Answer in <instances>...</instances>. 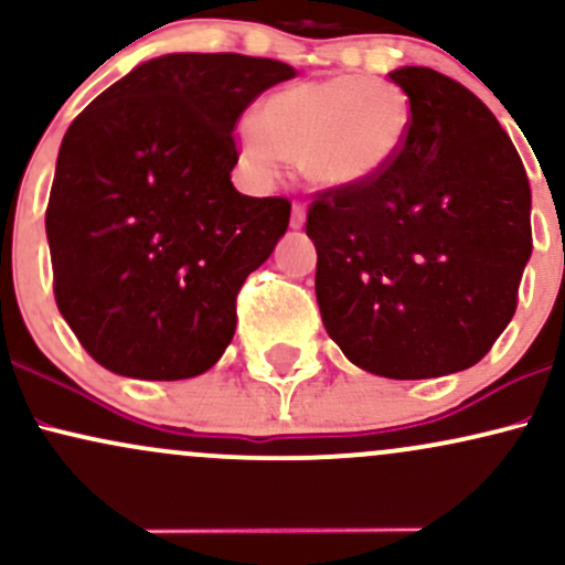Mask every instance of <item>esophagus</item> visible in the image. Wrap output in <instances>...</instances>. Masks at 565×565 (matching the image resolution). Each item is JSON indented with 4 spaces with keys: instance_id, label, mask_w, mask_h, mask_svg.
I'll return each mask as SVG.
<instances>
[{
    "instance_id": "34e87169",
    "label": "esophagus",
    "mask_w": 565,
    "mask_h": 565,
    "mask_svg": "<svg viewBox=\"0 0 565 565\" xmlns=\"http://www.w3.org/2000/svg\"><path fill=\"white\" fill-rule=\"evenodd\" d=\"M289 225H291V228H302V225H305V204H302V201H295V204H291Z\"/></svg>"
}]
</instances>
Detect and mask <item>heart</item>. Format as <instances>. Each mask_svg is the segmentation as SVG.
Segmentation results:
<instances>
[{
    "mask_svg": "<svg viewBox=\"0 0 565 565\" xmlns=\"http://www.w3.org/2000/svg\"><path fill=\"white\" fill-rule=\"evenodd\" d=\"M408 129L412 108L395 84L345 74L278 89L238 129V146L265 180L289 159L313 185L348 191L391 170Z\"/></svg>",
    "mask_w": 565,
    "mask_h": 565,
    "instance_id": "1",
    "label": "heart"
}]
</instances>
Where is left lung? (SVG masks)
I'll list each match as a JSON object with an SVG mask.
<instances>
[{"label":"left lung","instance_id":"1","mask_svg":"<svg viewBox=\"0 0 565 565\" xmlns=\"http://www.w3.org/2000/svg\"><path fill=\"white\" fill-rule=\"evenodd\" d=\"M408 97L404 151L372 183L319 191L313 238L323 327L355 366L391 380L462 372L518 308L531 188L497 116L425 66L391 74Z\"/></svg>","mask_w":565,"mask_h":565}]
</instances>
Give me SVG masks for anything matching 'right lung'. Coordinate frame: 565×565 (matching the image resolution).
<instances>
[{
  "instance_id": "add662e5",
  "label": "right lung",
  "mask_w": 565,
  "mask_h": 565,
  "mask_svg": "<svg viewBox=\"0 0 565 565\" xmlns=\"http://www.w3.org/2000/svg\"><path fill=\"white\" fill-rule=\"evenodd\" d=\"M291 76L270 57L161 55L71 121L44 225L57 310L100 366L188 380L228 348L238 289L291 212L233 188V129Z\"/></svg>"
}]
</instances>
